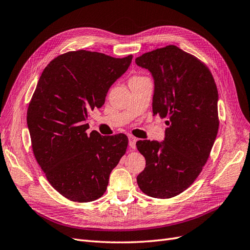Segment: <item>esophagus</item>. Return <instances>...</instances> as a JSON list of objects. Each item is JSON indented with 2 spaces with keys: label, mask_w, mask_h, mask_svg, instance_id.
Wrapping results in <instances>:
<instances>
[{
  "label": "esophagus",
  "mask_w": 250,
  "mask_h": 250,
  "mask_svg": "<svg viewBox=\"0 0 250 250\" xmlns=\"http://www.w3.org/2000/svg\"><path fill=\"white\" fill-rule=\"evenodd\" d=\"M137 138L136 137H134V136H132V135H130L128 136V145H130V147L131 148H136V142H137Z\"/></svg>",
  "instance_id": "esophagus-1"
}]
</instances>
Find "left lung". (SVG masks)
Masks as SVG:
<instances>
[{
  "label": "left lung",
  "mask_w": 250,
  "mask_h": 250,
  "mask_svg": "<svg viewBox=\"0 0 250 250\" xmlns=\"http://www.w3.org/2000/svg\"><path fill=\"white\" fill-rule=\"evenodd\" d=\"M153 78V115L167 117L162 142L140 140L146 160L137 176L147 196L169 199L189 188L209 158L218 131V92L209 69L175 45L136 59Z\"/></svg>",
  "instance_id": "obj_1"
}]
</instances>
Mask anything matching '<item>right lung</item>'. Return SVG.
Masks as SVG:
<instances>
[{"label":"right lung","mask_w":250,"mask_h":250,"mask_svg":"<svg viewBox=\"0 0 250 250\" xmlns=\"http://www.w3.org/2000/svg\"><path fill=\"white\" fill-rule=\"evenodd\" d=\"M133 55L115 59L86 50L52 60L42 72L26 114L34 155L62 196L86 203L104 195L110 173L125 153V134H86L90 110L105 103Z\"/></svg>","instance_id":"add662e5"}]
</instances>
